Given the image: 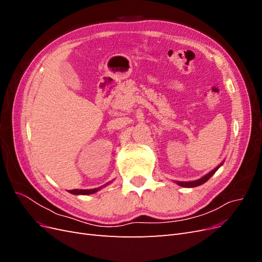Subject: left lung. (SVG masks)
I'll return each mask as SVG.
<instances>
[{"label": "left lung", "mask_w": 262, "mask_h": 262, "mask_svg": "<svg viewBox=\"0 0 262 262\" xmlns=\"http://www.w3.org/2000/svg\"><path fill=\"white\" fill-rule=\"evenodd\" d=\"M222 165V164H221ZM221 165L219 166V167H216V168H214L212 171H210L209 173H207V175L205 176H203L202 178H200V179H198V180H194V181H188V182H184V181H177V184L179 185V186H181V187H186V188H193V187H198V186H200V185H202V184H204V182H207L213 175L214 173H215V171L221 167Z\"/></svg>", "instance_id": "8db88e82"}]
</instances>
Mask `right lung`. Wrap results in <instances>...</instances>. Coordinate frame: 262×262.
I'll list each match as a JSON object with an SVG mask.
<instances>
[{"label":"right lung","instance_id":"right-lung-1","mask_svg":"<svg viewBox=\"0 0 262 262\" xmlns=\"http://www.w3.org/2000/svg\"><path fill=\"white\" fill-rule=\"evenodd\" d=\"M99 188H96V189H90V190H82V189H74V190H70L71 193L73 194H92V193H95L96 191H98Z\"/></svg>","mask_w":262,"mask_h":262}]
</instances>
